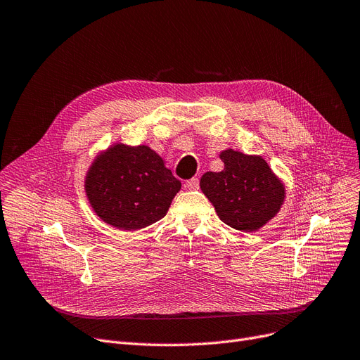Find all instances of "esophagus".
<instances>
[{
	"mask_svg": "<svg viewBox=\"0 0 360 360\" xmlns=\"http://www.w3.org/2000/svg\"><path fill=\"white\" fill-rule=\"evenodd\" d=\"M185 187H187L188 190H198V187H200V182H198V178H191L185 182Z\"/></svg>",
	"mask_w": 360,
	"mask_h": 360,
	"instance_id": "obj_1",
	"label": "esophagus"
}]
</instances>
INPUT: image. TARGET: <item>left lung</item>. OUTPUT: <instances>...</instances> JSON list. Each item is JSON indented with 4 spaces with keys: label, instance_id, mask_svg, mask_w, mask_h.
Here are the masks:
<instances>
[{
    "label": "left lung",
    "instance_id": "left-lung-1",
    "mask_svg": "<svg viewBox=\"0 0 360 360\" xmlns=\"http://www.w3.org/2000/svg\"><path fill=\"white\" fill-rule=\"evenodd\" d=\"M219 157L224 169L206 172L200 188L222 222L238 231H257L281 209L283 184L258 155L225 150Z\"/></svg>",
    "mask_w": 360,
    "mask_h": 360
}]
</instances>
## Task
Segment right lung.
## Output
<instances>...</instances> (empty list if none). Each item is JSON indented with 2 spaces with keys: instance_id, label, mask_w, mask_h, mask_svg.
<instances>
[{
  "instance_id": "1",
  "label": "right lung",
  "mask_w": 360,
  "mask_h": 360,
  "mask_svg": "<svg viewBox=\"0 0 360 360\" xmlns=\"http://www.w3.org/2000/svg\"><path fill=\"white\" fill-rule=\"evenodd\" d=\"M181 181L145 145H114L91 165L86 193L91 207L120 230H139L162 219Z\"/></svg>"
}]
</instances>
